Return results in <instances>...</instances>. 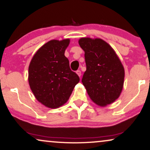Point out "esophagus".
<instances>
[{
    "label": "esophagus",
    "mask_w": 150,
    "mask_h": 150,
    "mask_svg": "<svg viewBox=\"0 0 150 150\" xmlns=\"http://www.w3.org/2000/svg\"><path fill=\"white\" fill-rule=\"evenodd\" d=\"M76 73L77 74V75H78L79 77H80V76H81V71H79V70H78V71H76Z\"/></svg>",
    "instance_id": "1"
}]
</instances>
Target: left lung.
<instances>
[{
    "label": "left lung",
    "instance_id": "obj_1",
    "mask_svg": "<svg viewBox=\"0 0 150 150\" xmlns=\"http://www.w3.org/2000/svg\"><path fill=\"white\" fill-rule=\"evenodd\" d=\"M86 71L81 82L96 104L105 106L118 99L122 91L125 71L112 48L100 38H81Z\"/></svg>",
    "mask_w": 150,
    "mask_h": 150
}]
</instances>
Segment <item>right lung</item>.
<instances>
[{
  "instance_id": "1",
  "label": "right lung",
  "mask_w": 150,
  "mask_h": 150,
  "mask_svg": "<svg viewBox=\"0 0 150 150\" xmlns=\"http://www.w3.org/2000/svg\"><path fill=\"white\" fill-rule=\"evenodd\" d=\"M69 39L52 40L40 48L29 67V83L39 102L57 108L68 101L79 77L70 69L64 52Z\"/></svg>"
}]
</instances>
